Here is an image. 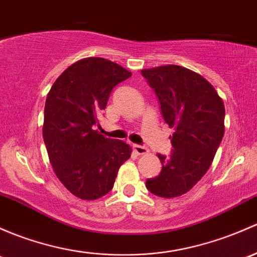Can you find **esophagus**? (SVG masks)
<instances>
[{"label": "esophagus", "mask_w": 257, "mask_h": 257, "mask_svg": "<svg viewBox=\"0 0 257 257\" xmlns=\"http://www.w3.org/2000/svg\"><path fill=\"white\" fill-rule=\"evenodd\" d=\"M133 150L134 153L138 154V155H144V154L149 153V149H148V148L143 147V145H138V144L133 145Z\"/></svg>", "instance_id": "34e87169"}]
</instances>
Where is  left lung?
I'll return each instance as SVG.
<instances>
[{"mask_svg": "<svg viewBox=\"0 0 257 257\" xmlns=\"http://www.w3.org/2000/svg\"><path fill=\"white\" fill-rule=\"evenodd\" d=\"M155 91L165 121L175 132L170 156L158 154L163 169L147 188L164 198L191 190L209 169L224 136L223 99L197 72L177 65L142 70Z\"/></svg>", "mask_w": 257, "mask_h": 257, "instance_id": "8db88e82", "label": "left lung"}]
</instances>
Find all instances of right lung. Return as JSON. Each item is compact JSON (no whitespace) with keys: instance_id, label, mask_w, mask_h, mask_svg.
I'll list each match as a JSON object with an SVG mask.
<instances>
[{"instance_id":"right-lung-1","label":"right lung","mask_w":257,"mask_h":257,"mask_svg":"<svg viewBox=\"0 0 257 257\" xmlns=\"http://www.w3.org/2000/svg\"><path fill=\"white\" fill-rule=\"evenodd\" d=\"M103 58L76 61L56 79L47 96L43 138L54 172L74 196L101 198L113 188L132 154L126 143L94 131L113 88L131 77Z\"/></svg>"}]
</instances>
